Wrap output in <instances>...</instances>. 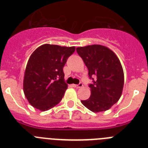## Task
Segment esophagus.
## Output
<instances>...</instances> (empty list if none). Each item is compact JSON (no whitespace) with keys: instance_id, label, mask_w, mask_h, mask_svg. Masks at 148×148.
<instances>
[{"instance_id":"34e87169","label":"esophagus","mask_w":148,"mask_h":148,"mask_svg":"<svg viewBox=\"0 0 148 148\" xmlns=\"http://www.w3.org/2000/svg\"><path fill=\"white\" fill-rule=\"evenodd\" d=\"M73 86L75 88H80V87H83V84L82 83H79L78 84H73Z\"/></svg>"}]
</instances>
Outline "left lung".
<instances>
[{
  "label": "left lung",
  "mask_w": 148,
  "mask_h": 148,
  "mask_svg": "<svg viewBox=\"0 0 148 148\" xmlns=\"http://www.w3.org/2000/svg\"><path fill=\"white\" fill-rule=\"evenodd\" d=\"M76 51L92 80L89 84L90 97L82 100V103L95 113L108 110L120 99L124 87V72L119 59L109 48L99 44L78 47Z\"/></svg>",
  "instance_id": "1"
}]
</instances>
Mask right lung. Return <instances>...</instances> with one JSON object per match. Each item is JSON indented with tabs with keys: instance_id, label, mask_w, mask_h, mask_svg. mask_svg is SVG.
<instances>
[{
	"instance_id": "1",
	"label": "right lung",
	"mask_w": 148,
	"mask_h": 148,
	"mask_svg": "<svg viewBox=\"0 0 148 148\" xmlns=\"http://www.w3.org/2000/svg\"><path fill=\"white\" fill-rule=\"evenodd\" d=\"M75 49V47L44 44L31 55L24 74L23 92L32 107L46 111L61 101L67 89L63 67Z\"/></svg>"
}]
</instances>
